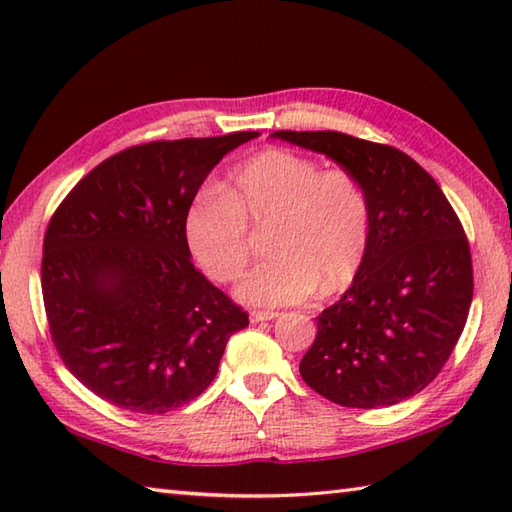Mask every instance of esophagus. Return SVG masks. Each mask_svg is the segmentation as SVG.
Listing matches in <instances>:
<instances>
[{"label":"esophagus","mask_w":512,"mask_h":512,"mask_svg":"<svg viewBox=\"0 0 512 512\" xmlns=\"http://www.w3.org/2000/svg\"><path fill=\"white\" fill-rule=\"evenodd\" d=\"M277 317H279V312H275V310H253V312H250V321H253V323L273 321Z\"/></svg>","instance_id":"34e87169"}]
</instances>
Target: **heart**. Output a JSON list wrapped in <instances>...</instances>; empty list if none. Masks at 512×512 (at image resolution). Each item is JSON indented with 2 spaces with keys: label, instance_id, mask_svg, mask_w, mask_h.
<instances>
[{
  "label": "heart",
  "instance_id": "obj_1",
  "mask_svg": "<svg viewBox=\"0 0 512 512\" xmlns=\"http://www.w3.org/2000/svg\"><path fill=\"white\" fill-rule=\"evenodd\" d=\"M268 228L266 262L244 277L237 295L277 308L334 295L361 275L372 239L369 198L352 173L321 171L288 149H266L235 167L226 189L206 187L191 202L184 233L191 255L211 279L242 277L255 239Z\"/></svg>",
  "mask_w": 512,
  "mask_h": 512
}]
</instances>
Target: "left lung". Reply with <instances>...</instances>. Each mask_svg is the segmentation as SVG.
Listing matches in <instances>:
<instances>
[{
	"label": "left lung",
	"mask_w": 512,
	"mask_h": 512,
	"mask_svg": "<svg viewBox=\"0 0 512 512\" xmlns=\"http://www.w3.org/2000/svg\"><path fill=\"white\" fill-rule=\"evenodd\" d=\"M270 136L339 162L363 184L372 209L365 266L317 317L301 378L343 407L416 396L449 361L473 299L471 250L453 206L396 147L341 132Z\"/></svg>",
	"instance_id": "obj_1"
}]
</instances>
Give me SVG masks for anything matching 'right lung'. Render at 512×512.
Masks as SVG:
<instances>
[{
  "instance_id": "add662e5",
  "label": "right lung",
  "mask_w": 512,
  "mask_h": 512,
  "mask_svg": "<svg viewBox=\"0 0 512 512\" xmlns=\"http://www.w3.org/2000/svg\"><path fill=\"white\" fill-rule=\"evenodd\" d=\"M257 136L129 147L54 211L43 237V306L65 367L99 398L136 413L187 405L248 325L193 266L184 217L217 162Z\"/></svg>"
}]
</instances>
